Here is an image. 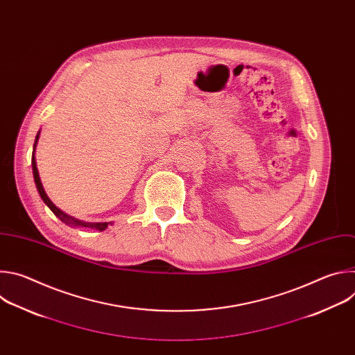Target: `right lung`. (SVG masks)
I'll return each instance as SVG.
<instances>
[{
  "label": "right lung",
  "instance_id": "add662e5",
  "mask_svg": "<svg viewBox=\"0 0 355 355\" xmlns=\"http://www.w3.org/2000/svg\"><path fill=\"white\" fill-rule=\"evenodd\" d=\"M39 136H40V130L37 132L36 135V139H35V143H33V151H32V171H33V180H35V185H36V189L42 198V200L44 202V204L47 205V208L52 211L63 223L69 225V226H73V227H89V229H95V230H105L110 225H112V222H98V223H94V222H84V220H80V219H76L67 214H64L62 209H59L52 200H50V198L47 196L43 185H42V181H40V177H39V171H37V166H36V157H35V151H36V144H37V140H39Z\"/></svg>",
  "mask_w": 355,
  "mask_h": 355
}]
</instances>
